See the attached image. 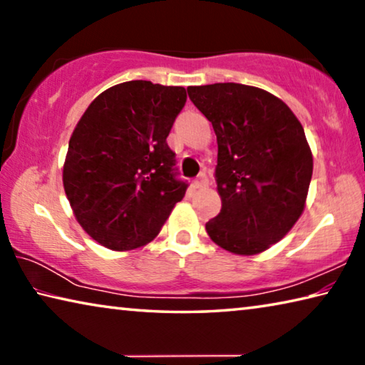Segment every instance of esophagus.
Returning <instances> with one entry per match:
<instances>
[{
    "instance_id": "esophagus-1",
    "label": "esophagus",
    "mask_w": 365,
    "mask_h": 365,
    "mask_svg": "<svg viewBox=\"0 0 365 365\" xmlns=\"http://www.w3.org/2000/svg\"><path fill=\"white\" fill-rule=\"evenodd\" d=\"M209 185V178L206 177V174H200L195 180H193V188L200 190V188H206Z\"/></svg>"
}]
</instances>
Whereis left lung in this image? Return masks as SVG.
Listing matches in <instances>:
<instances>
[{"label": "left lung", "mask_w": 365, "mask_h": 365, "mask_svg": "<svg viewBox=\"0 0 365 365\" xmlns=\"http://www.w3.org/2000/svg\"><path fill=\"white\" fill-rule=\"evenodd\" d=\"M217 137L215 182L222 209L206 224L215 245L240 256L269 250L306 206L312 153L298 117L257 86H188Z\"/></svg>", "instance_id": "1"}]
</instances>
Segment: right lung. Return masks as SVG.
<instances>
[{
    "label": "right lung",
    "instance_id": "obj_1",
    "mask_svg": "<svg viewBox=\"0 0 365 365\" xmlns=\"http://www.w3.org/2000/svg\"><path fill=\"white\" fill-rule=\"evenodd\" d=\"M185 103L183 86L132 80L98 95L73 128L64 191L78 224L104 248L153 242L185 196L188 185L175 177L165 141Z\"/></svg>",
    "mask_w": 365,
    "mask_h": 365
}]
</instances>
